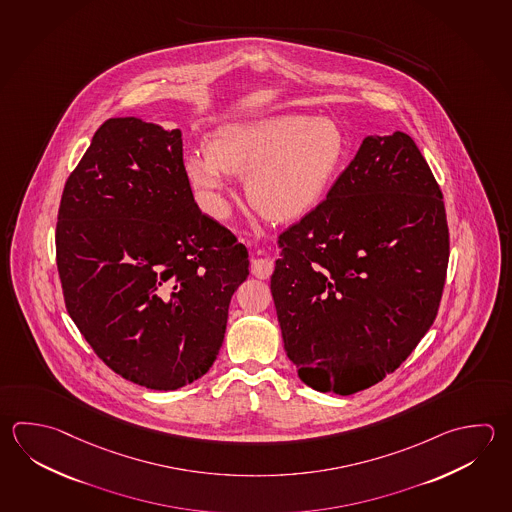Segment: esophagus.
<instances>
[{
  "label": "esophagus",
  "mask_w": 512,
  "mask_h": 512,
  "mask_svg": "<svg viewBox=\"0 0 512 512\" xmlns=\"http://www.w3.org/2000/svg\"><path fill=\"white\" fill-rule=\"evenodd\" d=\"M251 273L257 279H268L273 273V261L266 259V257H257L251 261Z\"/></svg>",
  "instance_id": "34e87169"
}]
</instances>
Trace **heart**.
<instances>
[{
    "label": "heart",
    "mask_w": 512,
    "mask_h": 512,
    "mask_svg": "<svg viewBox=\"0 0 512 512\" xmlns=\"http://www.w3.org/2000/svg\"><path fill=\"white\" fill-rule=\"evenodd\" d=\"M348 157V137L331 117L280 114L224 125L208 152L186 157L184 168L208 212L224 217L226 175H248L250 203L275 221H291L317 208Z\"/></svg>",
    "instance_id": "1"
}]
</instances>
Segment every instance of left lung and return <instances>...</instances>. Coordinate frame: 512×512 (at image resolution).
Instances as JSON below:
<instances>
[{
	"mask_svg": "<svg viewBox=\"0 0 512 512\" xmlns=\"http://www.w3.org/2000/svg\"><path fill=\"white\" fill-rule=\"evenodd\" d=\"M279 248L271 295L300 380L353 395L393 373L433 326L449 262L444 197L415 141L367 135Z\"/></svg>",
	"mask_w": 512,
	"mask_h": 512,
	"instance_id": "left-lung-1",
	"label": "left lung"
}]
</instances>
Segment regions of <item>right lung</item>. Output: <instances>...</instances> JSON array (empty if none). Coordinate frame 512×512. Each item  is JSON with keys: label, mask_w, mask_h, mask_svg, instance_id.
Returning a JSON list of instances; mask_svg holds the SVG:
<instances>
[{"label": "right lung", "mask_w": 512, "mask_h": 512, "mask_svg": "<svg viewBox=\"0 0 512 512\" xmlns=\"http://www.w3.org/2000/svg\"><path fill=\"white\" fill-rule=\"evenodd\" d=\"M56 262L68 315L117 375L157 391L212 367L248 250L193 201L181 130L97 128L65 183Z\"/></svg>", "instance_id": "add662e5"}]
</instances>
